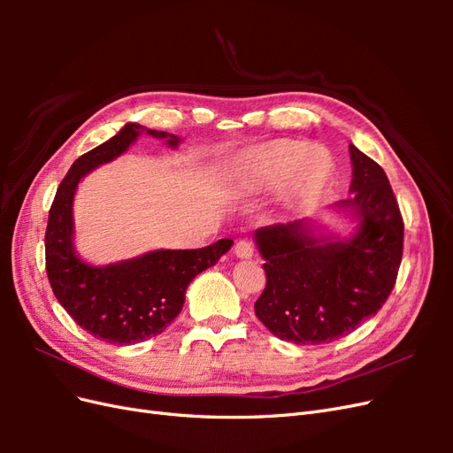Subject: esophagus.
<instances>
[{
    "instance_id": "1",
    "label": "esophagus",
    "mask_w": 453,
    "mask_h": 453,
    "mask_svg": "<svg viewBox=\"0 0 453 453\" xmlns=\"http://www.w3.org/2000/svg\"><path fill=\"white\" fill-rule=\"evenodd\" d=\"M234 255L238 258H253L255 257V248L251 242H245V240H240L236 242L234 245Z\"/></svg>"
}]
</instances>
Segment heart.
Instances as JSON below:
<instances>
[{
	"label": "heart",
	"mask_w": 453,
	"mask_h": 453,
	"mask_svg": "<svg viewBox=\"0 0 453 453\" xmlns=\"http://www.w3.org/2000/svg\"><path fill=\"white\" fill-rule=\"evenodd\" d=\"M245 170L260 190H273L285 184V202L289 208L303 211L318 203L331 188L336 164L323 147L283 138L251 149L245 157Z\"/></svg>",
	"instance_id": "heart-1"
}]
</instances>
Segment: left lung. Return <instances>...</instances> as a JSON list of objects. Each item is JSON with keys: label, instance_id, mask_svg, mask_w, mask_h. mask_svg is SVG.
<instances>
[{"label": "left lung", "instance_id": "8db88e82", "mask_svg": "<svg viewBox=\"0 0 453 453\" xmlns=\"http://www.w3.org/2000/svg\"><path fill=\"white\" fill-rule=\"evenodd\" d=\"M349 198L331 211L349 221L342 234L300 219L257 228L266 289L255 313L268 331L293 344H326L372 318L395 287L404 225L380 164L349 145Z\"/></svg>", "mask_w": 453, "mask_h": 453}]
</instances>
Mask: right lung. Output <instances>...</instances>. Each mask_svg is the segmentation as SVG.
I'll return each instance as SVG.
<instances>
[{
    "label": "right lung",
    "mask_w": 453,
    "mask_h": 453,
    "mask_svg": "<svg viewBox=\"0 0 453 453\" xmlns=\"http://www.w3.org/2000/svg\"><path fill=\"white\" fill-rule=\"evenodd\" d=\"M142 134L170 149L181 143L175 134L127 122L111 140L73 162L50 205L45 234L54 296L79 326L117 346L138 344L172 325L183 310L188 283L215 266L234 243L223 238L202 250H155L109 265H92L77 253L73 200L79 183L102 164L125 155Z\"/></svg>",
    "instance_id": "1"
}]
</instances>
